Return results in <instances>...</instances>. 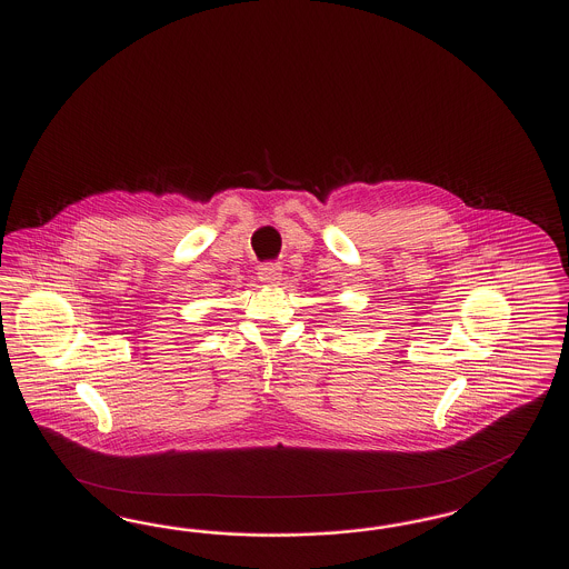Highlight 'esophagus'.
<instances>
[{"label":"esophagus","instance_id":"obj_1","mask_svg":"<svg viewBox=\"0 0 569 569\" xmlns=\"http://www.w3.org/2000/svg\"><path fill=\"white\" fill-rule=\"evenodd\" d=\"M258 277H260V281L262 283H269V286H274V283H279V279H281V267L279 264H262L260 269H258Z\"/></svg>","mask_w":569,"mask_h":569}]
</instances>
